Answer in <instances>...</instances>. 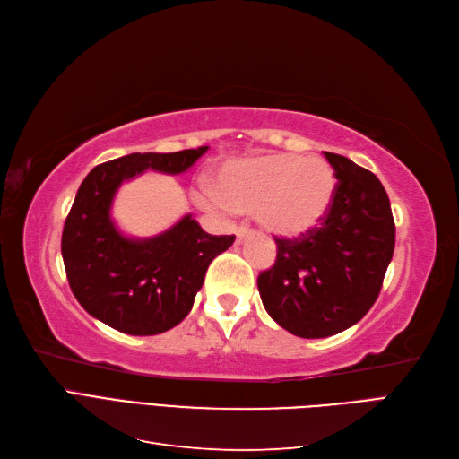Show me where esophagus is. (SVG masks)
Here are the masks:
<instances>
[{"instance_id":"34e87169","label":"esophagus","mask_w":459,"mask_h":459,"mask_svg":"<svg viewBox=\"0 0 459 459\" xmlns=\"http://www.w3.org/2000/svg\"><path fill=\"white\" fill-rule=\"evenodd\" d=\"M245 238H247V230H245V228H238V230H235V243L241 245V243L245 241Z\"/></svg>"}]
</instances>
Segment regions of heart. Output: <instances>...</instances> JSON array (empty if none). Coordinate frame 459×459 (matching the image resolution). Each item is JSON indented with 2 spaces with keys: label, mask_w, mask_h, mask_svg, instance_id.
Masks as SVG:
<instances>
[{
  "label": "heart",
  "mask_w": 459,
  "mask_h": 459,
  "mask_svg": "<svg viewBox=\"0 0 459 459\" xmlns=\"http://www.w3.org/2000/svg\"><path fill=\"white\" fill-rule=\"evenodd\" d=\"M335 189L337 178L325 159L273 152L221 166L216 191L204 189L201 203L218 212L253 211L266 231L300 238L322 224Z\"/></svg>",
  "instance_id": "obj_1"
}]
</instances>
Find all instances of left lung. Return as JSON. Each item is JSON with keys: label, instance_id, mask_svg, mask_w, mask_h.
Here are the masks:
<instances>
[{"label": "left lung", "instance_id": "obj_1", "mask_svg": "<svg viewBox=\"0 0 459 459\" xmlns=\"http://www.w3.org/2000/svg\"><path fill=\"white\" fill-rule=\"evenodd\" d=\"M337 189L322 224L277 239L275 264L258 275L264 308L289 333L322 339L352 327L377 300L394 253V220L377 176L325 152Z\"/></svg>", "mask_w": 459, "mask_h": 459}]
</instances>
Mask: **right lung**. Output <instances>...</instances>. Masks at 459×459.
<instances>
[{
    "instance_id": "1",
    "label": "right lung",
    "mask_w": 459,
    "mask_h": 459,
    "mask_svg": "<svg viewBox=\"0 0 459 459\" xmlns=\"http://www.w3.org/2000/svg\"><path fill=\"white\" fill-rule=\"evenodd\" d=\"M208 147L132 152L103 162L82 182L61 239L65 270L90 316L126 335H159L189 314L211 262L235 235L206 233L191 214L149 239L122 235L110 206L122 182L145 170L182 174Z\"/></svg>"
}]
</instances>
